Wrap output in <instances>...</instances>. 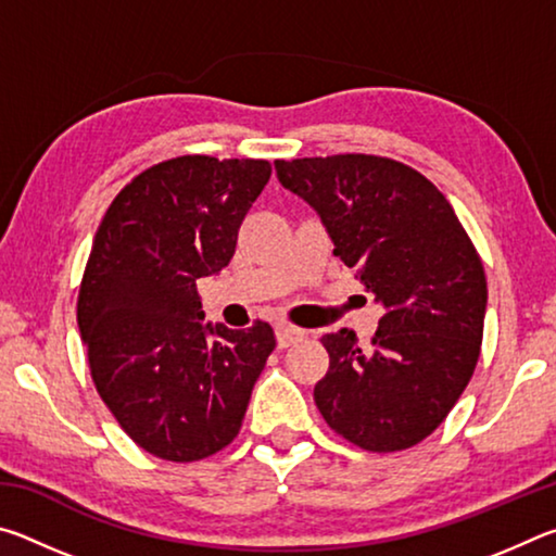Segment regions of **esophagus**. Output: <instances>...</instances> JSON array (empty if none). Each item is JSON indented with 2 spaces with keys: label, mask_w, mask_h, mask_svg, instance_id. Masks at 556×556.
<instances>
[{
  "label": "esophagus",
  "mask_w": 556,
  "mask_h": 556,
  "mask_svg": "<svg viewBox=\"0 0 556 556\" xmlns=\"http://www.w3.org/2000/svg\"><path fill=\"white\" fill-rule=\"evenodd\" d=\"M306 336H308V333L304 331V328H296V326H289V324L277 328V343H279V348L296 345V343L304 341Z\"/></svg>",
  "instance_id": "34e87169"
}]
</instances>
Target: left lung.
Returning a JSON list of instances; mask_svg holds the SVG:
<instances>
[{"instance_id":"left-lung-1","label":"left lung","mask_w":556,"mask_h":556,"mask_svg":"<svg viewBox=\"0 0 556 556\" xmlns=\"http://www.w3.org/2000/svg\"><path fill=\"white\" fill-rule=\"evenodd\" d=\"M277 176L321 215L333 255L384 306L363 351L326 333L316 407L338 437L372 454L417 446L454 409L483 343L481 255L446 195L388 156L277 159Z\"/></svg>"}]
</instances>
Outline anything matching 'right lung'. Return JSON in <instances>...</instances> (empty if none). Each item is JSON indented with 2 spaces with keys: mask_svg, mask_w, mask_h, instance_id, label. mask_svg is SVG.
<instances>
[{
  "mask_svg": "<svg viewBox=\"0 0 556 556\" xmlns=\"http://www.w3.org/2000/svg\"><path fill=\"white\" fill-rule=\"evenodd\" d=\"M271 176L265 159H166L110 203L78 291L96 390L147 454L191 464L238 437L275 331L203 326L195 281L235 255Z\"/></svg>",
  "mask_w": 556,
  "mask_h": 556,
  "instance_id": "right-lung-1",
  "label": "right lung"
}]
</instances>
